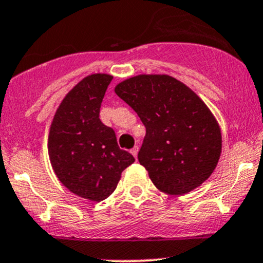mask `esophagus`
<instances>
[{"mask_svg":"<svg viewBox=\"0 0 263 263\" xmlns=\"http://www.w3.org/2000/svg\"><path fill=\"white\" fill-rule=\"evenodd\" d=\"M131 154H132V156H134L135 158H137V154H138V146H135L134 148L131 149Z\"/></svg>","mask_w":263,"mask_h":263,"instance_id":"esophagus-1","label":"esophagus"}]
</instances>
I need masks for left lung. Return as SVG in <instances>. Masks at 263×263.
<instances>
[{
	"instance_id": "8db88e82",
	"label": "left lung",
	"mask_w": 263,
	"mask_h": 263,
	"mask_svg": "<svg viewBox=\"0 0 263 263\" xmlns=\"http://www.w3.org/2000/svg\"><path fill=\"white\" fill-rule=\"evenodd\" d=\"M115 92L146 127L138 161L160 191L184 195L212 175L221 156V128L191 88L168 74H138Z\"/></svg>"
}]
</instances>
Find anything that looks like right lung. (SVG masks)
Returning a JSON list of instances; mask_svg holds the SVG:
<instances>
[{
  "instance_id": "1",
  "label": "right lung",
  "mask_w": 263,
  "mask_h": 263,
  "mask_svg": "<svg viewBox=\"0 0 263 263\" xmlns=\"http://www.w3.org/2000/svg\"><path fill=\"white\" fill-rule=\"evenodd\" d=\"M112 79L93 73L81 80L60 103L48 134V156L57 178L89 201L111 196L123 170L135 162L134 156L118 147L114 129L100 120Z\"/></svg>"
}]
</instances>
